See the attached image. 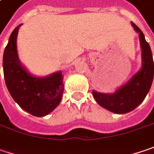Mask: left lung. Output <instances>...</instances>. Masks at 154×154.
I'll use <instances>...</instances> for the list:
<instances>
[{
  "label": "left lung",
  "mask_w": 154,
  "mask_h": 154,
  "mask_svg": "<svg viewBox=\"0 0 154 154\" xmlns=\"http://www.w3.org/2000/svg\"><path fill=\"white\" fill-rule=\"evenodd\" d=\"M139 34L141 48V67L131 79L112 94H104L93 90L97 103L108 111L123 114L133 111L143 102L151 88L154 73V63L150 46L146 42L142 31L131 22Z\"/></svg>",
  "instance_id": "obj_1"
}]
</instances>
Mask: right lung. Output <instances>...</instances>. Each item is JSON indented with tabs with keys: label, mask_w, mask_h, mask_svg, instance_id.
I'll use <instances>...</instances> for the list:
<instances>
[{
	"label": "right lung",
	"mask_w": 154,
	"mask_h": 154,
	"mask_svg": "<svg viewBox=\"0 0 154 154\" xmlns=\"http://www.w3.org/2000/svg\"><path fill=\"white\" fill-rule=\"evenodd\" d=\"M12 32L3 54V73L6 86L14 100L24 111L36 117H43L60 104L63 91V75L58 71L38 77L30 73L20 61L17 35L20 27Z\"/></svg>",
	"instance_id": "1"
}]
</instances>
